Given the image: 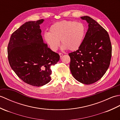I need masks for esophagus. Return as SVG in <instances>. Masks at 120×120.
Masks as SVG:
<instances>
[{"mask_svg":"<svg viewBox=\"0 0 120 120\" xmlns=\"http://www.w3.org/2000/svg\"><path fill=\"white\" fill-rule=\"evenodd\" d=\"M59 55H60V57H62L63 56V53H59Z\"/></svg>","mask_w":120,"mask_h":120,"instance_id":"obj_1","label":"esophagus"}]
</instances>
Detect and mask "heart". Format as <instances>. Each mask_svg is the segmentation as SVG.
Here are the masks:
<instances>
[{"label": "heart", "mask_w": 120, "mask_h": 120, "mask_svg": "<svg viewBox=\"0 0 120 120\" xmlns=\"http://www.w3.org/2000/svg\"><path fill=\"white\" fill-rule=\"evenodd\" d=\"M85 33L86 27L84 23L73 20H64L52 25L49 33H45L44 38L53 51L57 49L60 41L63 49L74 51L81 46Z\"/></svg>", "instance_id": "1"}]
</instances>
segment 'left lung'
<instances>
[{"instance_id": "obj_1", "label": "left lung", "mask_w": 120, "mask_h": 120, "mask_svg": "<svg viewBox=\"0 0 120 120\" xmlns=\"http://www.w3.org/2000/svg\"><path fill=\"white\" fill-rule=\"evenodd\" d=\"M88 23V29L80 48L69 53L72 75L84 84H91L102 78L109 66L112 47L108 33L88 16L81 17Z\"/></svg>"}]
</instances>
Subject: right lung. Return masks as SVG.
Returning a JSON list of instances; mask_svg holds the SVG:
<instances>
[{
  "instance_id": "obj_1",
  "label": "right lung",
  "mask_w": 120,
  "mask_h": 120,
  "mask_svg": "<svg viewBox=\"0 0 120 120\" xmlns=\"http://www.w3.org/2000/svg\"><path fill=\"white\" fill-rule=\"evenodd\" d=\"M44 19L26 22L13 32L8 46L11 67L26 83L42 86L51 80V66L60 60L43 41L40 25Z\"/></svg>"
}]
</instances>
